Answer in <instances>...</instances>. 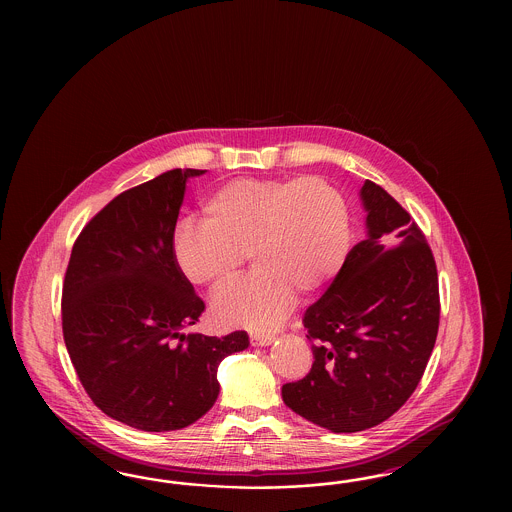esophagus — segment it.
<instances>
[{"mask_svg":"<svg viewBox=\"0 0 512 512\" xmlns=\"http://www.w3.org/2000/svg\"><path fill=\"white\" fill-rule=\"evenodd\" d=\"M276 340V334H264V332H251L249 334V341H251V345H261V347H264V345H270L272 341Z\"/></svg>","mask_w":512,"mask_h":512,"instance_id":"34e87169","label":"esophagus"}]
</instances>
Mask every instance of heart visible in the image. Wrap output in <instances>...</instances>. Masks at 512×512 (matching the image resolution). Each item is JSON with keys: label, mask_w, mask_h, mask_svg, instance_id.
I'll use <instances>...</instances> for the list:
<instances>
[{"label": "heart", "mask_w": 512, "mask_h": 512, "mask_svg": "<svg viewBox=\"0 0 512 512\" xmlns=\"http://www.w3.org/2000/svg\"><path fill=\"white\" fill-rule=\"evenodd\" d=\"M204 219H182L172 255L182 276L219 291L253 255L255 272L219 295V323L255 330L278 326L296 291L315 295L338 276L351 242V216L338 187L317 176L238 178L202 204Z\"/></svg>", "instance_id": "b5f03b06"}]
</instances>
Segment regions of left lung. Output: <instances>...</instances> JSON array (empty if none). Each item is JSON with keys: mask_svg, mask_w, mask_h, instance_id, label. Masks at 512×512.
<instances>
[{"mask_svg": "<svg viewBox=\"0 0 512 512\" xmlns=\"http://www.w3.org/2000/svg\"><path fill=\"white\" fill-rule=\"evenodd\" d=\"M360 199L368 236L304 313L310 373L281 388L287 407L336 434L377 426L409 400L434 351L441 310L419 225L370 180Z\"/></svg>", "mask_w": 512, "mask_h": 512, "instance_id": "8db88e82", "label": "left lung"}]
</instances>
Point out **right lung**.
<instances>
[{"instance_id":"add662e5","label":"right lung","mask_w":512,"mask_h":512,"mask_svg":"<svg viewBox=\"0 0 512 512\" xmlns=\"http://www.w3.org/2000/svg\"><path fill=\"white\" fill-rule=\"evenodd\" d=\"M172 169L120 193L75 240L63 279L65 347L92 402L144 432L180 430L219 394L217 366L249 345L244 330L186 334L204 311L172 255L187 178Z\"/></svg>"}]
</instances>
